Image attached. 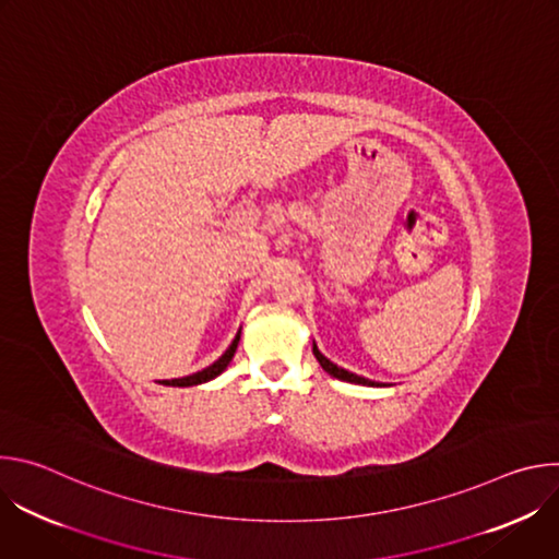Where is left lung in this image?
<instances>
[{
  "label": "left lung",
  "instance_id": "8db88e82",
  "mask_svg": "<svg viewBox=\"0 0 559 559\" xmlns=\"http://www.w3.org/2000/svg\"><path fill=\"white\" fill-rule=\"evenodd\" d=\"M313 356H316V360L321 362V367L330 373V376H334V378H338V380H345V382H354V384H367V386H382V384H378V382H373V380H369V378H362V376H356V373H352V371H347V369H343V367H338V365H334L332 360H328L321 352H318V347H316V343H313Z\"/></svg>",
  "mask_w": 559,
  "mask_h": 559
}]
</instances>
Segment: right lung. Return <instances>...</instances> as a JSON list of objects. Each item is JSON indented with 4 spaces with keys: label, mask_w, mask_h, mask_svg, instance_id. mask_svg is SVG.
Listing matches in <instances>:
<instances>
[{
    "label": "right lung",
    "mask_w": 559,
    "mask_h": 559,
    "mask_svg": "<svg viewBox=\"0 0 559 559\" xmlns=\"http://www.w3.org/2000/svg\"><path fill=\"white\" fill-rule=\"evenodd\" d=\"M238 341H241V332H238V334L234 336V341H231V345L227 347V352H225L216 362H212L210 367H205V369H201V371H197V373H192V376H186V378L162 380V384H170V386H192V384H201V382H207V380L216 378L218 373L225 371V367H227L229 360L234 358V352H236V347H238Z\"/></svg>",
    "instance_id": "obj_1"
}]
</instances>
